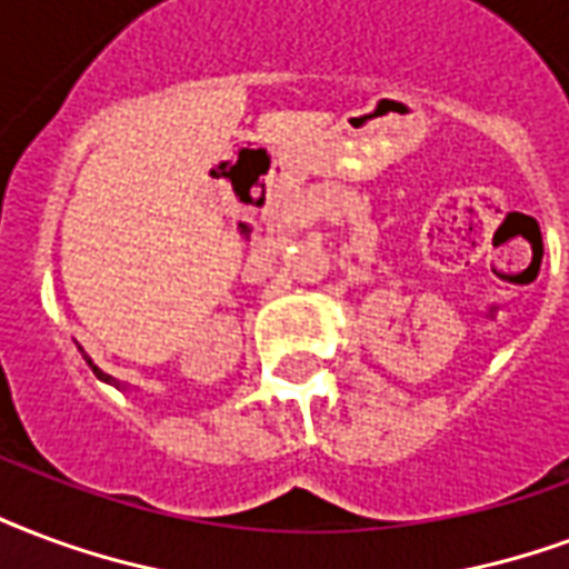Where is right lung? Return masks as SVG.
I'll use <instances>...</instances> for the list:
<instances>
[{"label":"right lung","mask_w":569,"mask_h":569,"mask_svg":"<svg viewBox=\"0 0 569 569\" xmlns=\"http://www.w3.org/2000/svg\"><path fill=\"white\" fill-rule=\"evenodd\" d=\"M83 359H87V356H83ZM87 361H90V359H87ZM90 368H92V373H96V377H99V380H104V382H111V386H120V382L113 380V377H108V373H102V370L96 368V365H92V361H90Z\"/></svg>","instance_id":"obj_1"}]
</instances>
